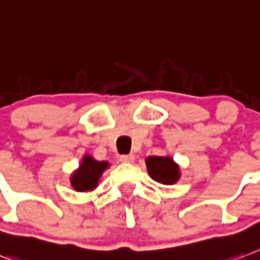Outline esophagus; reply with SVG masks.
Segmentation results:
<instances>
[{"mask_svg":"<svg viewBox=\"0 0 260 260\" xmlns=\"http://www.w3.org/2000/svg\"><path fill=\"white\" fill-rule=\"evenodd\" d=\"M135 159L134 154H128V155H121V162L123 164H133Z\"/></svg>","mask_w":260,"mask_h":260,"instance_id":"1","label":"esophagus"}]
</instances>
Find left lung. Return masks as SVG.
Returning <instances> with one entry per match:
<instances>
[{
    "instance_id": "obj_1",
    "label": "left lung",
    "mask_w": 260,
    "mask_h": 260,
    "mask_svg": "<svg viewBox=\"0 0 260 260\" xmlns=\"http://www.w3.org/2000/svg\"><path fill=\"white\" fill-rule=\"evenodd\" d=\"M146 167L150 178L160 184H174L181 178L179 165L170 155L147 156Z\"/></svg>"
}]
</instances>
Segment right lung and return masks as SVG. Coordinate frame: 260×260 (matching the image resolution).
Here are the masks:
<instances>
[{"mask_svg": "<svg viewBox=\"0 0 260 260\" xmlns=\"http://www.w3.org/2000/svg\"><path fill=\"white\" fill-rule=\"evenodd\" d=\"M110 167L107 160H96L90 154H85L78 169L70 175V184L78 192H90L95 190L102 174Z\"/></svg>", "mask_w": 260, "mask_h": 260, "instance_id": "right-lung-1", "label": "right lung"}]
</instances>
